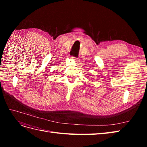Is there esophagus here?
Returning <instances> with one entry per match:
<instances>
[{
    "instance_id": "1",
    "label": "esophagus",
    "mask_w": 147,
    "mask_h": 147,
    "mask_svg": "<svg viewBox=\"0 0 147 147\" xmlns=\"http://www.w3.org/2000/svg\"><path fill=\"white\" fill-rule=\"evenodd\" d=\"M75 61L78 62V58H75Z\"/></svg>"
}]
</instances>
